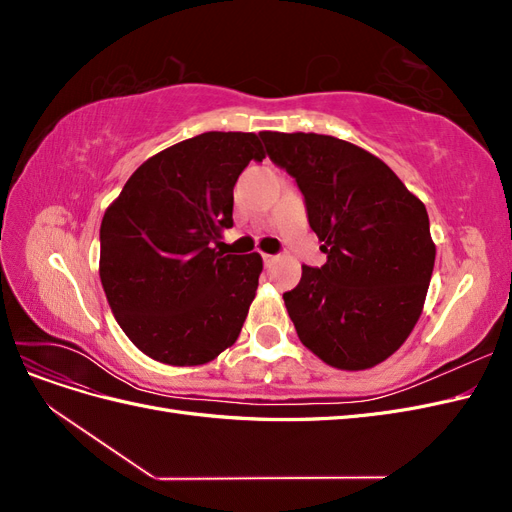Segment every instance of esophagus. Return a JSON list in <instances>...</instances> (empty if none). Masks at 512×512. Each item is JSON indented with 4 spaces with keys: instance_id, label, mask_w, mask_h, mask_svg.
<instances>
[{
    "instance_id": "esophagus-1",
    "label": "esophagus",
    "mask_w": 512,
    "mask_h": 512,
    "mask_svg": "<svg viewBox=\"0 0 512 512\" xmlns=\"http://www.w3.org/2000/svg\"><path fill=\"white\" fill-rule=\"evenodd\" d=\"M262 260H265V265H273V262L277 260V256H271V254H262Z\"/></svg>"
}]
</instances>
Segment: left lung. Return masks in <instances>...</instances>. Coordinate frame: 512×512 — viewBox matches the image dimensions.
<instances>
[{
    "label": "left lung",
    "mask_w": 512,
    "mask_h": 512,
    "mask_svg": "<svg viewBox=\"0 0 512 512\" xmlns=\"http://www.w3.org/2000/svg\"><path fill=\"white\" fill-rule=\"evenodd\" d=\"M297 181L322 267L284 292L301 342L337 369H367L406 342L436 262L425 205L376 156L335 136L260 132Z\"/></svg>",
    "instance_id": "8db88e82"
}]
</instances>
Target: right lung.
<instances>
[{
  "instance_id": "1",
  "label": "right lung",
  "mask_w": 512,
  "mask_h": 512,
  "mask_svg": "<svg viewBox=\"0 0 512 512\" xmlns=\"http://www.w3.org/2000/svg\"><path fill=\"white\" fill-rule=\"evenodd\" d=\"M265 151L252 132H205L134 170L100 226V280L132 344L166 365H203L237 342L262 258L215 252L232 188Z\"/></svg>"
}]
</instances>
